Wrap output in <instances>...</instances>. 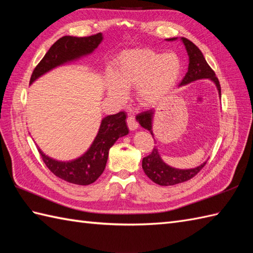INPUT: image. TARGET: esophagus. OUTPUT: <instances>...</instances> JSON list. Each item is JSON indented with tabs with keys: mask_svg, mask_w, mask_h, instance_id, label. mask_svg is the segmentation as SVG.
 Here are the masks:
<instances>
[{
	"mask_svg": "<svg viewBox=\"0 0 253 253\" xmlns=\"http://www.w3.org/2000/svg\"><path fill=\"white\" fill-rule=\"evenodd\" d=\"M127 126L130 130H135L138 128V123L136 121L135 116H128L127 118Z\"/></svg>",
	"mask_w": 253,
	"mask_h": 253,
	"instance_id": "34e87169",
	"label": "esophagus"
}]
</instances>
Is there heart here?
Here are the masks:
<instances>
[{
	"label": "heart",
	"instance_id": "obj_1",
	"mask_svg": "<svg viewBox=\"0 0 253 253\" xmlns=\"http://www.w3.org/2000/svg\"><path fill=\"white\" fill-rule=\"evenodd\" d=\"M180 74V63L174 54H160L150 49L128 50L117 57L116 75H107V92L116 101H124L127 91L136 88L138 100L151 105L162 100Z\"/></svg>",
	"mask_w": 253,
	"mask_h": 253
}]
</instances>
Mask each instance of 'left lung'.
<instances>
[{
    "instance_id": "8db88e82",
    "label": "left lung",
    "mask_w": 253,
    "mask_h": 253,
    "mask_svg": "<svg viewBox=\"0 0 253 253\" xmlns=\"http://www.w3.org/2000/svg\"><path fill=\"white\" fill-rule=\"evenodd\" d=\"M177 38H169V39H166L169 41L176 40ZM182 43L185 44L186 50L188 53V56H189V66H188V72L186 73L184 79L181 80L180 85L190 84L191 82H195L198 79L202 78H209L213 80L215 83L217 90L221 95V85H219V82L216 77L215 73H214L213 69L210 67L209 64L207 63L206 58H204L202 52L200 49L191 42L190 40L186 39V38H181ZM154 114L153 110L150 111H144L140 114L136 116L137 121L139 124L151 131L152 133V117ZM207 162H204L200 166H198L196 169H176L170 168V166L166 165L162 160L160 158V154L158 152L157 148H153L152 152L146 158L142 160V169L144 173L151 179L155 184L160 186H173L180 184V182H184L191 179L192 177H195L199 171H200L204 166H206Z\"/></svg>"
}]
</instances>
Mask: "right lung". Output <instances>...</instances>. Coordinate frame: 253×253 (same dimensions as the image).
I'll return each instance as SVG.
<instances>
[{
    "label": "right lung",
    "mask_w": 253,
    "mask_h": 253,
    "mask_svg": "<svg viewBox=\"0 0 253 253\" xmlns=\"http://www.w3.org/2000/svg\"><path fill=\"white\" fill-rule=\"evenodd\" d=\"M102 41V34L89 37L65 36L58 39L32 72L30 84L41 75L62 64L89 54ZM126 113L120 112L102 120L98 135L90 149L83 157L71 162H60L46 157L40 149L41 159L53 174L75 185H90L99 178L105 169L109 150L120 137L126 136Z\"/></svg>",
    "instance_id": "obj_1"
}]
</instances>
